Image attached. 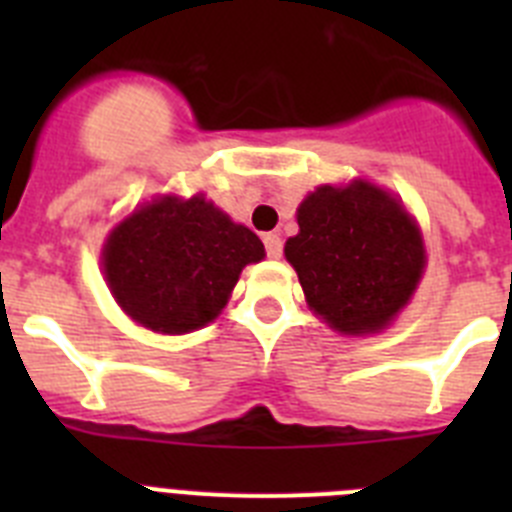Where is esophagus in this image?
I'll return each instance as SVG.
<instances>
[{
  "mask_svg": "<svg viewBox=\"0 0 512 512\" xmlns=\"http://www.w3.org/2000/svg\"><path fill=\"white\" fill-rule=\"evenodd\" d=\"M264 246H266V253H269L271 259H279V256H282V238H279L277 233H266Z\"/></svg>",
  "mask_w": 512,
  "mask_h": 512,
  "instance_id": "esophagus-1",
  "label": "esophagus"
}]
</instances>
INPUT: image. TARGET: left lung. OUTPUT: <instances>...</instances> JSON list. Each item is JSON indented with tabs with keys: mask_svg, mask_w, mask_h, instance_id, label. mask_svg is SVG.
I'll list each match as a JSON object with an SVG mask.
<instances>
[{
	"mask_svg": "<svg viewBox=\"0 0 512 512\" xmlns=\"http://www.w3.org/2000/svg\"><path fill=\"white\" fill-rule=\"evenodd\" d=\"M297 223L284 256L307 305L330 328L348 336L382 330L418 287L423 238L384 189L369 182L318 187L297 210Z\"/></svg>",
	"mask_w": 512,
	"mask_h": 512,
	"instance_id": "8db88e82",
	"label": "left lung"
}]
</instances>
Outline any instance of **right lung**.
<instances>
[{"mask_svg": "<svg viewBox=\"0 0 512 512\" xmlns=\"http://www.w3.org/2000/svg\"><path fill=\"white\" fill-rule=\"evenodd\" d=\"M264 243L205 197H164L110 233L104 277L130 318L158 333H189L220 315L246 264Z\"/></svg>", "mask_w": 512, "mask_h": 512, "instance_id": "add662e5", "label": "right lung"}]
</instances>
